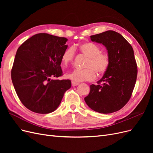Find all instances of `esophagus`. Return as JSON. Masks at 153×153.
Returning a JSON list of instances; mask_svg holds the SVG:
<instances>
[{"mask_svg":"<svg viewBox=\"0 0 153 153\" xmlns=\"http://www.w3.org/2000/svg\"><path fill=\"white\" fill-rule=\"evenodd\" d=\"M78 83H77V82H71V85H72V86L73 87H75V86H76V85H78Z\"/></svg>","mask_w":153,"mask_h":153,"instance_id":"34e87169","label":"esophagus"}]
</instances>
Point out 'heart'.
<instances>
[{
    "label": "heart",
    "mask_w": 153,
    "mask_h": 153,
    "mask_svg": "<svg viewBox=\"0 0 153 153\" xmlns=\"http://www.w3.org/2000/svg\"><path fill=\"white\" fill-rule=\"evenodd\" d=\"M82 53L89 57L83 69H75L66 75L68 79L75 82L92 81L95 79L96 73L99 75L104 74L109 66L108 55L101 52L98 45L91 42H84L78 46ZM75 50L73 47L67 48L62 54L61 61L64 66L71 64L75 57Z\"/></svg>",
    "instance_id": "obj_1"
}]
</instances>
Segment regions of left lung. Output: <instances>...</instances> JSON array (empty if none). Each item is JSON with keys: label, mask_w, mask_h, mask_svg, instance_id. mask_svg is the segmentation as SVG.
Segmentation results:
<instances>
[{"label": "left lung", "mask_w": 153, "mask_h": 153, "mask_svg": "<svg viewBox=\"0 0 153 153\" xmlns=\"http://www.w3.org/2000/svg\"><path fill=\"white\" fill-rule=\"evenodd\" d=\"M91 39L106 47L110 64L98 84L90 85V92L84 100L95 112H115L128 103L135 85L137 66L133 49L121 34L114 30L91 36Z\"/></svg>", "instance_id": "left-lung-1"}]
</instances>
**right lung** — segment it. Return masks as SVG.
<instances>
[{
	"label": "right lung",
	"mask_w": 153,
	"mask_h": 153,
	"mask_svg": "<svg viewBox=\"0 0 153 153\" xmlns=\"http://www.w3.org/2000/svg\"><path fill=\"white\" fill-rule=\"evenodd\" d=\"M67 41L39 33L27 39L17 50L11 69L12 82L21 102L32 112H53L71 86L69 80L51 78L62 76L61 56L68 48Z\"/></svg>",
	"instance_id": "1"
}]
</instances>
